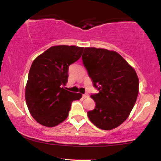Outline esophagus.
<instances>
[{"label":"esophagus","mask_w":161,"mask_h":161,"mask_svg":"<svg viewBox=\"0 0 161 161\" xmlns=\"http://www.w3.org/2000/svg\"><path fill=\"white\" fill-rule=\"evenodd\" d=\"M88 97H89V95H88V94H84V95H82V98H88Z\"/></svg>","instance_id":"1"}]
</instances>
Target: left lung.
Masks as SVG:
<instances>
[{"mask_svg":"<svg viewBox=\"0 0 161 161\" xmlns=\"http://www.w3.org/2000/svg\"><path fill=\"white\" fill-rule=\"evenodd\" d=\"M82 59L93 86L99 91L91 95L95 107L88 112V117L100 129H114L128 118L137 100V73L115 51L86 47Z\"/></svg>","mask_w":161,"mask_h":161,"instance_id":"1","label":"left lung"}]
</instances>
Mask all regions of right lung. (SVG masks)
Masks as SVG:
<instances>
[{"mask_svg": "<svg viewBox=\"0 0 161 161\" xmlns=\"http://www.w3.org/2000/svg\"><path fill=\"white\" fill-rule=\"evenodd\" d=\"M83 47L53 46L32 63L26 85V105L40 125L52 128L64 121L72 102L82 98L63 86L68 81L69 66L81 57Z\"/></svg>", "mask_w": 161, "mask_h": 161, "instance_id": "add662e5", "label": "right lung"}]
</instances>
